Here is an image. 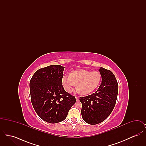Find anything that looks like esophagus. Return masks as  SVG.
Instances as JSON below:
<instances>
[{"label": "esophagus", "instance_id": "esophagus-1", "mask_svg": "<svg viewBox=\"0 0 146 146\" xmlns=\"http://www.w3.org/2000/svg\"><path fill=\"white\" fill-rule=\"evenodd\" d=\"M76 101H79V98L78 97H76Z\"/></svg>", "mask_w": 146, "mask_h": 146}]
</instances>
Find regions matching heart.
<instances>
[{"instance_id":"b5f03b06","label":"heart","mask_w":146,"mask_h":146,"mask_svg":"<svg viewBox=\"0 0 146 146\" xmlns=\"http://www.w3.org/2000/svg\"><path fill=\"white\" fill-rule=\"evenodd\" d=\"M101 76L98 71L84 70L72 71L69 76H64L62 78V84L64 89L70 92L76 84V88L80 95H87L95 90L101 82Z\"/></svg>"}]
</instances>
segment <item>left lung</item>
Instances as JSON below:
<instances>
[{"instance_id":"1","label":"left lung","mask_w":146,"mask_h":146,"mask_svg":"<svg viewBox=\"0 0 146 146\" xmlns=\"http://www.w3.org/2000/svg\"><path fill=\"white\" fill-rule=\"evenodd\" d=\"M102 82L95 93L80 97L82 104L81 114L84 120L91 125L104 121L111 114L116 103L118 84L114 74L101 67L99 70Z\"/></svg>"}]
</instances>
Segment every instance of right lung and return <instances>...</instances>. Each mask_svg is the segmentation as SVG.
Returning a JSON list of instances; mask_svg holds the SVG:
<instances>
[{
    "mask_svg": "<svg viewBox=\"0 0 146 146\" xmlns=\"http://www.w3.org/2000/svg\"><path fill=\"white\" fill-rule=\"evenodd\" d=\"M64 67L51 65L36 70L29 83L31 102L40 118L49 123L64 120L72 106L74 96L64 90L62 78Z\"/></svg>",
    "mask_w": 146,
    "mask_h": 146,
    "instance_id": "right-lung-1",
    "label": "right lung"
}]
</instances>
